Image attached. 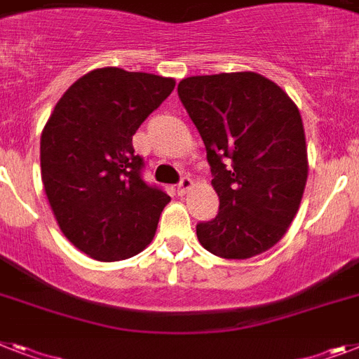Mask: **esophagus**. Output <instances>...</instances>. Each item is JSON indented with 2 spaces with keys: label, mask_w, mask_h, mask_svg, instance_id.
<instances>
[{
  "label": "esophagus",
  "mask_w": 359,
  "mask_h": 359,
  "mask_svg": "<svg viewBox=\"0 0 359 359\" xmlns=\"http://www.w3.org/2000/svg\"><path fill=\"white\" fill-rule=\"evenodd\" d=\"M192 187H194V182H192L191 177L183 176L182 180H180V183H177V192H180V194H187Z\"/></svg>",
  "instance_id": "obj_1"
}]
</instances>
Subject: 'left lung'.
Wrapping results in <instances>:
<instances>
[{
    "label": "left lung",
    "mask_w": 359,
    "mask_h": 359,
    "mask_svg": "<svg viewBox=\"0 0 359 359\" xmlns=\"http://www.w3.org/2000/svg\"><path fill=\"white\" fill-rule=\"evenodd\" d=\"M177 95L200 132L220 211L196 226L200 244L222 259L273 248L299 211L308 177L297 106L253 71L189 76Z\"/></svg>",
    "instance_id": "left-lung-1"
}]
</instances>
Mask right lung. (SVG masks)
I'll list each match as a JSON object with an SVG mask.
<instances>
[{"label": "right lung", "instance_id": "1", "mask_svg": "<svg viewBox=\"0 0 359 359\" xmlns=\"http://www.w3.org/2000/svg\"><path fill=\"white\" fill-rule=\"evenodd\" d=\"M174 79L100 67L56 102L40 139L41 182L62 233L100 262L152 242L170 198L141 177L132 137L172 93Z\"/></svg>", "mask_w": 359, "mask_h": 359}]
</instances>
